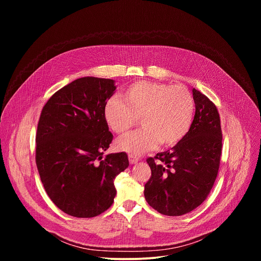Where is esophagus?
I'll return each instance as SVG.
<instances>
[{"label":"esophagus","instance_id":"34e87169","mask_svg":"<svg viewBox=\"0 0 261 261\" xmlns=\"http://www.w3.org/2000/svg\"><path fill=\"white\" fill-rule=\"evenodd\" d=\"M139 161V158L135 155H129V162L130 164H136Z\"/></svg>","mask_w":261,"mask_h":261}]
</instances>
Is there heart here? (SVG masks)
<instances>
[{"instance_id": "obj_1", "label": "heart", "mask_w": 261, "mask_h": 261, "mask_svg": "<svg viewBox=\"0 0 261 261\" xmlns=\"http://www.w3.org/2000/svg\"><path fill=\"white\" fill-rule=\"evenodd\" d=\"M194 99L182 86L153 82L132 84L123 94V100L111 97L103 106V117L111 131L123 134L140 119L142 129L119 138V151L141 155L177 144L188 133L194 117Z\"/></svg>"}]
</instances>
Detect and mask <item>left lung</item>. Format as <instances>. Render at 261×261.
I'll return each instance as SVG.
<instances>
[{
  "mask_svg": "<svg viewBox=\"0 0 261 261\" xmlns=\"http://www.w3.org/2000/svg\"><path fill=\"white\" fill-rule=\"evenodd\" d=\"M195 116L186 136L173 147L146 159L152 175L144 185V198L166 216H181L199 206L216 180L222 131L216 105L193 89Z\"/></svg>",
  "mask_w": 261,
  "mask_h": 261,
  "instance_id": "8db88e82",
  "label": "left lung"
}]
</instances>
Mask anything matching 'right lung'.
<instances>
[{"label":"right lung","instance_id":"add662e5","mask_svg":"<svg viewBox=\"0 0 261 261\" xmlns=\"http://www.w3.org/2000/svg\"><path fill=\"white\" fill-rule=\"evenodd\" d=\"M115 81L82 77L56 92L37 127L36 164L44 189L64 213L92 218L114 202L116 176L129 166L126 153H103L113 141L103 106Z\"/></svg>","mask_w":261,"mask_h":261}]
</instances>
